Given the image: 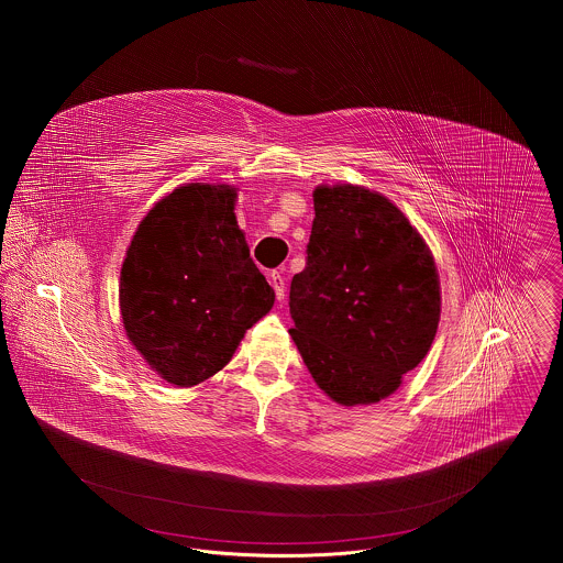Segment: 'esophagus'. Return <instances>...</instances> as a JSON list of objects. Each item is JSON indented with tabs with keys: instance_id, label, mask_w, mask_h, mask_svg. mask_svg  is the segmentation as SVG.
Listing matches in <instances>:
<instances>
[{
	"instance_id": "1",
	"label": "esophagus",
	"mask_w": 563,
	"mask_h": 563,
	"mask_svg": "<svg viewBox=\"0 0 563 563\" xmlns=\"http://www.w3.org/2000/svg\"><path fill=\"white\" fill-rule=\"evenodd\" d=\"M271 284H273V288H275L277 299L284 301V297H286V279H284V275H282L279 271H273V273H271Z\"/></svg>"
}]
</instances>
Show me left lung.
Returning <instances> with one entry per match:
<instances>
[{
	"label": "left lung",
	"instance_id": "left-lung-1",
	"mask_svg": "<svg viewBox=\"0 0 563 563\" xmlns=\"http://www.w3.org/2000/svg\"><path fill=\"white\" fill-rule=\"evenodd\" d=\"M308 262L290 284V335L331 401L373 405L431 349L440 275L418 230L382 192L321 184Z\"/></svg>",
	"mask_w": 563,
	"mask_h": 563
}]
</instances>
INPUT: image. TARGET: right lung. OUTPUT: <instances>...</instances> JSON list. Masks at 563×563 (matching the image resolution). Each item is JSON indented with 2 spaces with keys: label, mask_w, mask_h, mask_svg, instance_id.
I'll return each instance as SVG.
<instances>
[{
  "label": "right lung",
  "mask_w": 563,
  "mask_h": 563,
  "mask_svg": "<svg viewBox=\"0 0 563 563\" xmlns=\"http://www.w3.org/2000/svg\"><path fill=\"white\" fill-rule=\"evenodd\" d=\"M236 199L230 184L177 186L141 221L121 266L123 329L177 388L217 375L275 303L249 255Z\"/></svg>",
  "instance_id": "add662e5"
}]
</instances>
